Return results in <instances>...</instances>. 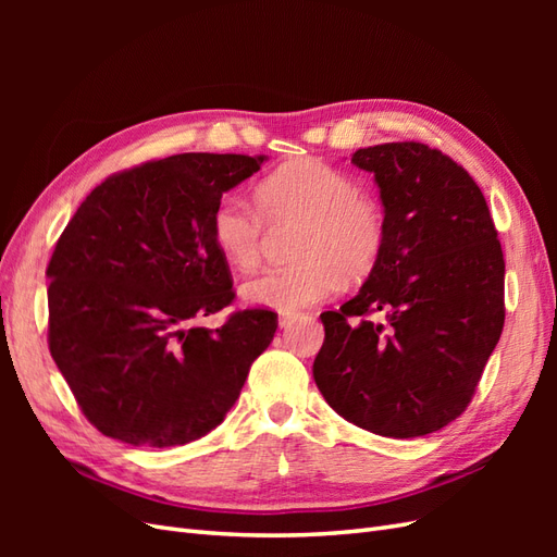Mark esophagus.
<instances>
[{"label": "esophagus", "mask_w": 557, "mask_h": 557, "mask_svg": "<svg viewBox=\"0 0 557 557\" xmlns=\"http://www.w3.org/2000/svg\"><path fill=\"white\" fill-rule=\"evenodd\" d=\"M295 318H297V313H281L278 315V327H290L295 323Z\"/></svg>", "instance_id": "obj_1"}]
</instances>
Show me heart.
Wrapping results in <instances>:
<instances>
[{"instance_id": "1", "label": "heart", "mask_w": 557, "mask_h": 557, "mask_svg": "<svg viewBox=\"0 0 557 557\" xmlns=\"http://www.w3.org/2000/svg\"><path fill=\"white\" fill-rule=\"evenodd\" d=\"M297 225L285 267L267 269L244 285L256 307L297 311L342 290L344 278H364L385 244L379 201L360 193L358 181L323 160H293L256 185V209L237 195H223L209 218L218 252L239 272L256 269L267 227Z\"/></svg>"}]
</instances>
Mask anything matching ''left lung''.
I'll list each match as a JSON object with an SVG mask.
<instances>
[{
    "label": "left lung",
    "mask_w": 557,
    "mask_h": 557,
    "mask_svg": "<svg viewBox=\"0 0 557 557\" xmlns=\"http://www.w3.org/2000/svg\"><path fill=\"white\" fill-rule=\"evenodd\" d=\"M385 244L360 293L320 313L313 379L348 423L393 440L442 430L476 393L504 327V256L476 181L418 141L360 148Z\"/></svg>",
    "instance_id": "obj_1"
}]
</instances>
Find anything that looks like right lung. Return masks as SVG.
<instances>
[{"instance_id":"1","label":"right lung","mask_w":557,"mask_h":557,"mask_svg":"<svg viewBox=\"0 0 557 557\" xmlns=\"http://www.w3.org/2000/svg\"><path fill=\"white\" fill-rule=\"evenodd\" d=\"M264 156L181 153L109 176L86 197L48 262V348L78 407L111 440L183 446L234 407L278 327L269 309L195 320L232 305L211 239L218 199Z\"/></svg>"}]
</instances>
